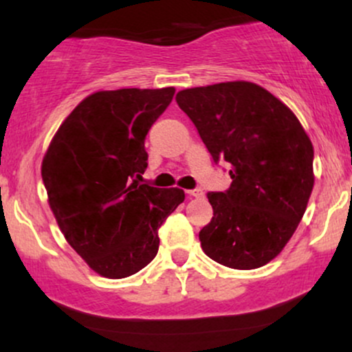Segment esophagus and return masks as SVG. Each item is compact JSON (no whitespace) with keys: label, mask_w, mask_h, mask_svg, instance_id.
Here are the masks:
<instances>
[{"label":"esophagus","mask_w":352,"mask_h":352,"mask_svg":"<svg viewBox=\"0 0 352 352\" xmlns=\"http://www.w3.org/2000/svg\"><path fill=\"white\" fill-rule=\"evenodd\" d=\"M188 195L190 197H195V199H201L204 197V190L201 188H193V190H188Z\"/></svg>","instance_id":"34e87169"}]
</instances>
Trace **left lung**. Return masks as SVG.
Listing matches in <instances>:
<instances>
[{"mask_svg": "<svg viewBox=\"0 0 352 352\" xmlns=\"http://www.w3.org/2000/svg\"><path fill=\"white\" fill-rule=\"evenodd\" d=\"M177 104L195 124L232 185L210 192L212 221L199 238L207 256L235 270L260 268L281 253L313 192L314 151L292 109L246 80L184 89Z\"/></svg>", "mask_w": 352, "mask_h": 352, "instance_id": "obj_1", "label": "left lung"}]
</instances>
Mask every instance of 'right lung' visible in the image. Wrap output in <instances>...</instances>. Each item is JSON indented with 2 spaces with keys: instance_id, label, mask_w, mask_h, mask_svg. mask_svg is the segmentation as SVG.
Returning a JSON list of instances; mask_svg holds the SVG:
<instances>
[{
  "instance_id": "1",
  "label": "right lung",
  "mask_w": 352,
  "mask_h": 352,
  "mask_svg": "<svg viewBox=\"0 0 352 352\" xmlns=\"http://www.w3.org/2000/svg\"><path fill=\"white\" fill-rule=\"evenodd\" d=\"M175 89H117L87 96L66 117L43 159L47 201L60 232L100 276L119 280L159 252V228L184 201L180 188L139 184L145 135Z\"/></svg>"
}]
</instances>
